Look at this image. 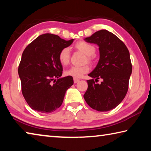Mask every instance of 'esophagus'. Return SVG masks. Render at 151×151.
I'll list each match as a JSON object with an SVG mask.
<instances>
[{"mask_svg":"<svg viewBox=\"0 0 151 151\" xmlns=\"http://www.w3.org/2000/svg\"><path fill=\"white\" fill-rule=\"evenodd\" d=\"M79 81H80V79L76 78H74V83H77Z\"/></svg>","mask_w":151,"mask_h":151,"instance_id":"esophagus-1","label":"esophagus"}]
</instances>
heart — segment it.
<instances>
[{"label": "heart", "instance_id": "heart-1", "mask_svg": "<svg viewBox=\"0 0 151 151\" xmlns=\"http://www.w3.org/2000/svg\"><path fill=\"white\" fill-rule=\"evenodd\" d=\"M75 47L78 50L82 51L84 54L88 56L87 60H91L90 56L93 55L95 52V48L93 45L85 41H79L76 43ZM70 58V50L67 47L63 48L60 51L58 54V59L60 63L63 65H67L69 62ZM89 66L88 65H84L83 66H72L68 70H66V75L67 76H71L74 78H80L83 75L87 73L89 71Z\"/></svg>", "mask_w": 151, "mask_h": 151}]
</instances>
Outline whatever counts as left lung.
I'll return each mask as SVG.
<instances>
[{"label": "left lung", "mask_w": 151, "mask_h": 151, "mask_svg": "<svg viewBox=\"0 0 151 151\" xmlns=\"http://www.w3.org/2000/svg\"><path fill=\"white\" fill-rule=\"evenodd\" d=\"M86 42L98 45L99 62L88 76V88L84 99L92 109L97 111H111L121 103L129 88L132 65L126 45L113 33L106 30H99L85 38ZM99 78L101 84L95 83Z\"/></svg>", "instance_id": "left-lung-1"}]
</instances>
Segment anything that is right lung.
<instances>
[{
  "instance_id": "right-lung-1",
  "label": "right lung",
  "mask_w": 151,
  "mask_h": 151,
  "mask_svg": "<svg viewBox=\"0 0 151 151\" xmlns=\"http://www.w3.org/2000/svg\"><path fill=\"white\" fill-rule=\"evenodd\" d=\"M73 40L47 33L38 37L23 51L18 73L22 94L32 109L50 113L61 106L66 91L74 82L71 76L61 77L63 66L58 54Z\"/></svg>"
}]
</instances>
